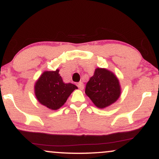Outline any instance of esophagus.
Instances as JSON below:
<instances>
[{"mask_svg":"<svg viewBox=\"0 0 159 159\" xmlns=\"http://www.w3.org/2000/svg\"><path fill=\"white\" fill-rule=\"evenodd\" d=\"M77 86L80 90H83L84 87V84L82 83V82H79V83L77 84Z\"/></svg>","mask_w":159,"mask_h":159,"instance_id":"34e87169","label":"esophagus"}]
</instances>
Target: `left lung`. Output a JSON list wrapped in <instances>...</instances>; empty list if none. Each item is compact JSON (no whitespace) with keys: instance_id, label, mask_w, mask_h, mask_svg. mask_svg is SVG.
I'll list each match as a JSON object with an SVG mask.
<instances>
[{"instance_id":"left-lung-1","label":"left lung","mask_w":159,"mask_h":159,"mask_svg":"<svg viewBox=\"0 0 159 159\" xmlns=\"http://www.w3.org/2000/svg\"><path fill=\"white\" fill-rule=\"evenodd\" d=\"M85 93L99 108L109 106L117 100L120 86L117 78L110 71L98 68L87 83Z\"/></svg>"}]
</instances>
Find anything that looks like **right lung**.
<instances>
[{"label": "right lung", "mask_w": 159, "mask_h": 159, "mask_svg": "<svg viewBox=\"0 0 159 159\" xmlns=\"http://www.w3.org/2000/svg\"><path fill=\"white\" fill-rule=\"evenodd\" d=\"M77 88L71 83L65 84L57 69L45 72L40 76L35 85V94L42 105L52 110H57Z\"/></svg>", "instance_id": "1"}]
</instances>
